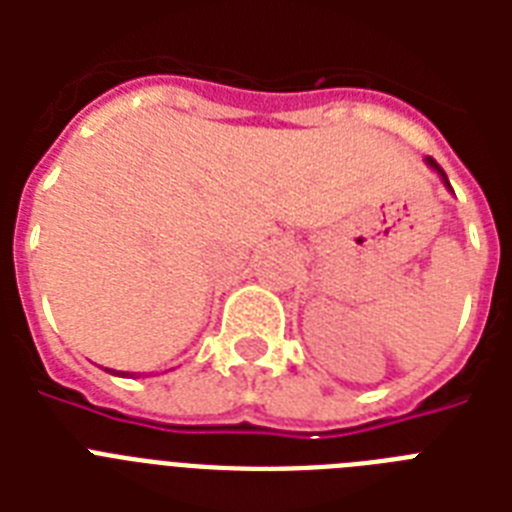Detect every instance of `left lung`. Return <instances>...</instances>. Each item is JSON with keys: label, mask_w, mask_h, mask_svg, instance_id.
<instances>
[{"label": "left lung", "mask_w": 512, "mask_h": 512, "mask_svg": "<svg viewBox=\"0 0 512 512\" xmlns=\"http://www.w3.org/2000/svg\"><path fill=\"white\" fill-rule=\"evenodd\" d=\"M428 164H430V167H433V170H438V175L444 177V183L449 185V177H446V172L441 170V167H438V162H436V159H430V156H428Z\"/></svg>", "instance_id": "8db88e82"}]
</instances>
